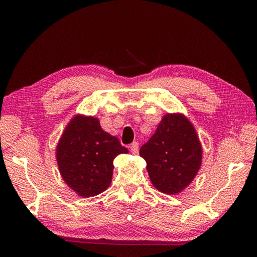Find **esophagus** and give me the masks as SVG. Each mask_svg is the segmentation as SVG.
Masks as SVG:
<instances>
[{"label": "esophagus", "mask_w": 257, "mask_h": 257, "mask_svg": "<svg viewBox=\"0 0 257 257\" xmlns=\"http://www.w3.org/2000/svg\"><path fill=\"white\" fill-rule=\"evenodd\" d=\"M130 150H131V152L133 154H137V153H138V151H139V144L137 142H133L131 144V146H130Z\"/></svg>", "instance_id": "34e87169"}]
</instances>
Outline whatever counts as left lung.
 Returning a JSON list of instances; mask_svg holds the SVG:
<instances>
[{
	"mask_svg": "<svg viewBox=\"0 0 257 257\" xmlns=\"http://www.w3.org/2000/svg\"><path fill=\"white\" fill-rule=\"evenodd\" d=\"M139 154L146 160L153 186L165 194L184 191L202 161V147L194 126L181 113L165 114Z\"/></svg>",
	"mask_w": 257,
	"mask_h": 257,
	"instance_id": "obj_1",
	"label": "left lung"
}]
</instances>
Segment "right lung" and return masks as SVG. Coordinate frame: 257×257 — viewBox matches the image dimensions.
Masks as SVG:
<instances>
[{"instance_id": "right-lung-1", "label": "right lung", "mask_w": 257, "mask_h": 257, "mask_svg": "<svg viewBox=\"0 0 257 257\" xmlns=\"http://www.w3.org/2000/svg\"><path fill=\"white\" fill-rule=\"evenodd\" d=\"M118 138L105 132L94 117L77 114L66 126L56 149V159L65 184L83 198L107 189L113 159L127 153Z\"/></svg>"}]
</instances>
